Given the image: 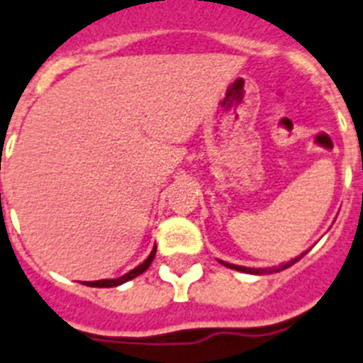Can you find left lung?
I'll list each match as a JSON object with an SVG mask.
<instances>
[{
	"label": "left lung",
	"mask_w": 363,
	"mask_h": 363,
	"mask_svg": "<svg viewBox=\"0 0 363 363\" xmlns=\"http://www.w3.org/2000/svg\"><path fill=\"white\" fill-rule=\"evenodd\" d=\"M305 254V252H303ZM303 254L298 257H294V259L286 261V263L279 264V267H274V269H248V267H239V264H232V263H225V261H220V263L225 264V267H228V269H234V270H239V272H247V274H274V272H281V270L289 269V267H292V264L296 263V261H299L301 257H303Z\"/></svg>",
	"instance_id": "obj_1"
}]
</instances>
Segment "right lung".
I'll list each match as a JSON object with an SVG mask.
<instances>
[{
	"label": "right lung",
	"instance_id": "obj_1",
	"mask_svg": "<svg viewBox=\"0 0 363 363\" xmlns=\"http://www.w3.org/2000/svg\"><path fill=\"white\" fill-rule=\"evenodd\" d=\"M155 252H157V245L153 247V250H151L150 256L146 257V259L143 261V263L138 264V267H135L133 270H129L128 274H124L122 277H116V279H99V281H86L84 285L87 286H99V289H109V286H118L122 285V283L129 281V279H133V277L140 276L143 272H146L147 267L151 264V261H153V257H155Z\"/></svg>",
	"mask_w": 363,
	"mask_h": 363
}]
</instances>
